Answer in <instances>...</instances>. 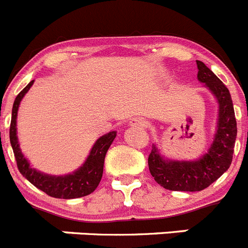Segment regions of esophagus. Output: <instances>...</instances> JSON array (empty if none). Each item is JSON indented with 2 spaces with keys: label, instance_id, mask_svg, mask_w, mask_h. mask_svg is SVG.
<instances>
[{
  "label": "esophagus",
  "instance_id": "1",
  "mask_svg": "<svg viewBox=\"0 0 248 248\" xmlns=\"http://www.w3.org/2000/svg\"><path fill=\"white\" fill-rule=\"evenodd\" d=\"M131 126H137V128H146L148 126V122L143 118H133L130 120Z\"/></svg>",
  "mask_w": 248,
  "mask_h": 248
}]
</instances>
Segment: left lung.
Here are the masks:
<instances>
[{
    "mask_svg": "<svg viewBox=\"0 0 248 248\" xmlns=\"http://www.w3.org/2000/svg\"><path fill=\"white\" fill-rule=\"evenodd\" d=\"M198 78L217 98V130L207 154L196 161H169L153 146L148 164L151 176L159 185L171 191H201L209 187L232 163L237 124L229 89L210 68L198 61Z\"/></svg>",
    "mask_w": 248,
    "mask_h": 248,
    "instance_id": "obj_1",
    "label": "left lung"
}]
</instances>
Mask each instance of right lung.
Wrapping results in <instances>:
<instances>
[{
  "label": "right lung",
  "instance_id": "add662e5",
  "mask_svg": "<svg viewBox=\"0 0 248 248\" xmlns=\"http://www.w3.org/2000/svg\"><path fill=\"white\" fill-rule=\"evenodd\" d=\"M32 84H33V80H31L25 88L19 92V94L15 99V103H13L12 118H11L10 141L13 149V154L16 157L17 168H18L19 172L32 185L38 187L39 190H42L43 192H46L48 196H52V198L76 199L92 194L99 185L103 175L105 154H107L110 144L113 143V140L117 137V133L110 131L108 134L99 138L92 148L91 154H89L84 165L73 174L65 175V176H49V175H45L42 172L37 171V170L31 168L28 161L21 153L16 134V118L19 103H21L22 98L25 97V94L30 91Z\"/></svg>",
  "mask_w": 248,
  "mask_h": 248
}]
</instances>
